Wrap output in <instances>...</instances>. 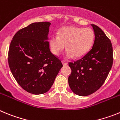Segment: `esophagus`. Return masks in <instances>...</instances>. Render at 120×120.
I'll use <instances>...</instances> for the list:
<instances>
[{
    "mask_svg": "<svg viewBox=\"0 0 120 120\" xmlns=\"http://www.w3.org/2000/svg\"><path fill=\"white\" fill-rule=\"evenodd\" d=\"M62 64H63V65H67L68 64L67 62L65 61H62Z\"/></svg>",
    "mask_w": 120,
    "mask_h": 120,
    "instance_id": "obj_1",
    "label": "esophagus"
}]
</instances>
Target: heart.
Segmentation results:
<instances>
[{"mask_svg": "<svg viewBox=\"0 0 120 120\" xmlns=\"http://www.w3.org/2000/svg\"><path fill=\"white\" fill-rule=\"evenodd\" d=\"M94 41V32L91 28L66 26L60 29L58 35L51 36L49 44L55 55H59L65 47V56L70 59L81 57L91 49Z\"/></svg>", "mask_w": 120, "mask_h": 120, "instance_id": "heart-1", "label": "heart"}]
</instances>
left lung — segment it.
Masks as SVG:
<instances>
[{
  "label": "left lung",
  "mask_w": 120,
  "mask_h": 120,
  "mask_svg": "<svg viewBox=\"0 0 120 120\" xmlns=\"http://www.w3.org/2000/svg\"><path fill=\"white\" fill-rule=\"evenodd\" d=\"M95 35L93 47L84 56L68 64L71 73L68 84L72 91L80 96H87L103 84L113 64L111 41L101 29L91 24Z\"/></svg>",
  "instance_id": "1"
}]
</instances>
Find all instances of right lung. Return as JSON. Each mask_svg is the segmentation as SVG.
<instances>
[{"mask_svg": "<svg viewBox=\"0 0 120 120\" xmlns=\"http://www.w3.org/2000/svg\"><path fill=\"white\" fill-rule=\"evenodd\" d=\"M50 24H29L14 35L9 46L8 63L14 77L23 90L36 95L48 91L63 66L50 50Z\"/></svg>", "mask_w": 120, "mask_h": 120, "instance_id": "add662e5", "label": "right lung"}]
</instances>
